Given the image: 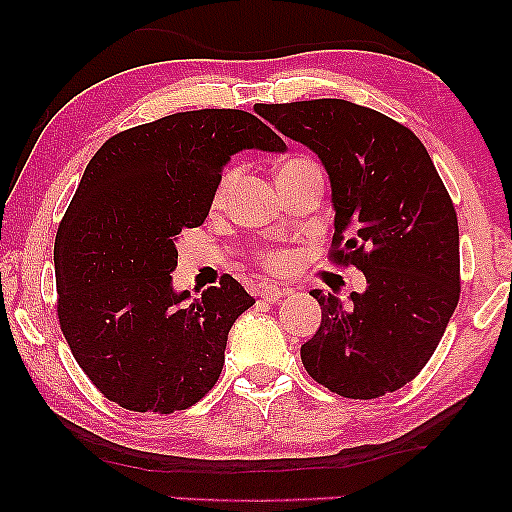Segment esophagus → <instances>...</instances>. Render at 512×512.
Masks as SVG:
<instances>
[{
  "instance_id": "1",
  "label": "esophagus",
  "mask_w": 512,
  "mask_h": 512,
  "mask_svg": "<svg viewBox=\"0 0 512 512\" xmlns=\"http://www.w3.org/2000/svg\"><path fill=\"white\" fill-rule=\"evenodd\" d=\"M258 296H261L263 300H270V303H277V300L284 296V291L277 289L275 284H263L261 289H258Z\"/></svg>"
}]
</instances>
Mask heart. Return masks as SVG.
<instances>
[{
    "label": "heart",
    "instance_id": "obj_1",
    "mask_svg": "<svg viewBox=\"0 0 512 512\" xmlns=\"http://www.w3.org/2000/svg\"><path fill=\"white\" fill-rule=\"evenodd\" d=\"M310 165H314V163L305 156L289 158V160H284L282 165H279V177H289V174L298 172V170H305V167H310ZM235 179H237V167H228V170H223V174L214 186V193H212V205L214 207H221L223 202L228 200V193H230V188H233ZM256 263L265 270L275 272V275H286V272L298 268V254H296V251L284 249V247H265L256 254Z\"/></svg>",
    "mask_w": 512,
    "mask_h": 512
}]
</instances>
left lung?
Listing matches in <instances>:
<instances>
[{
	"mask_svg": "<svg viewBox=\"0 0 512 512\" xmlns=\"http://www.w3.org/2000/svg\"><path fill=\"white\" fill-rule=\"evenodd\" d=\"M254 109L321 158L335 207L328 261L368 282L349 305L312 291L321 326L300 347L305 370L345 398L398 391L429 363L461 293L457 212L436 165L415 132L361 104Z\"/></svg>",
	"mask_w": 512,
	"mask_h": 512,
	"instance_id": "obj_1",
	"label": "left lung"
}]
</instances>
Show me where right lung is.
<instances>
[{"label": "right lung", "instance_id": "1", "mask_svg": "<svg viewBox=\"0 0 512 512\" xmlns=\"http://www.w3.org/2000/svg\"><path fill=\"white\" fill-rule=\"evenodd\" d=\"M284 142L242 109L179 111L109 137L55 235L60 331L97 391L172 415L219 380L228 331L256 303L230 275L181 305L174 242L202 226L228 158Z\"/></svg>", "mask_w": 512, "mask_h": 512}]
</instances>
